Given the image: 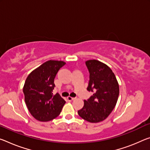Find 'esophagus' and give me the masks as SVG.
Wrapping results in <instances>:
<instances>
[{
	"label": "esophagus",
	"instance_id": "1",
	"mask_svg": "<svg viewBox=\"0 0 150 150\" xmlns=\"http://www.w3.org/2000/svg\"><path fill=\"white\" fill-rule=\"evenodd\" d=\"M75 97H71V96H69V97H67V100L68 101H72V100H73V99H75Z\"/></svg>",
	"mask_w": 150,
	"mask_h": 150
}]
</instances>
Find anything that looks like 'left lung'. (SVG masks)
I'll use <instances>...</instances> for the list:
<instances>
[{
	"label": "left lung",
	"instance_id": "obj_1",
	"mask_svg": "<svg viewBox=\"0 0 150 150\" xmlns=\"http://www.w3.org/2000/svg\"><path fill=\"white\" fill-rule=\"evenodd\" d=\"M85 64L89 72L87 89L93 94L84 100V106L78 114L87 122L98 123L105 120L115 108L120 93L119 84L112 70L105 64L95 59Z\"/></svg>",
	"mask_w": 150,
	"mask_h": 150
}]
</instances>
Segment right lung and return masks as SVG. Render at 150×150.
I'll return each mask as SVG.
<instances>
[{"mask_svg":"<svg viewBox=\"0 0 150 150\" xmlns=\"http://www.w3.org/2000/svg\"><path fill=\"white\" fill-rule=\"evenodd\" d=\"M65 65L61 61L50 60L28 75L23 87L25 101L30 114L40 122H49L60 114L65 101L59 94L53 96L54 79Z\"/></svg>","mask_w":150,"mask_h":150,"instance_id":"1","label":"right lung"}]
</instances>
